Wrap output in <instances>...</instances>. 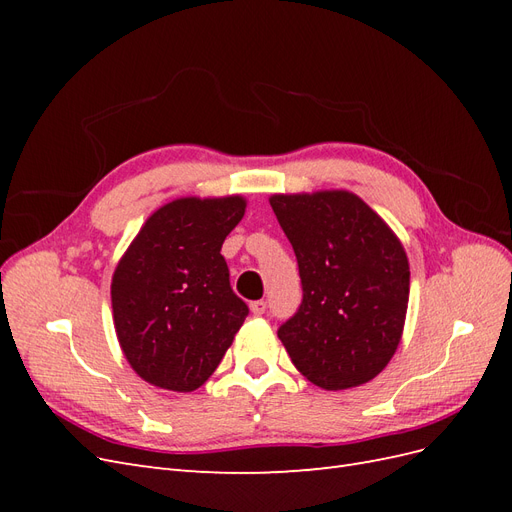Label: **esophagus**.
<instances>
[{
  "instance_id": "1",
  "label": "esophagus",
  "mask_w": 512,
  "mask_h": 512,
  "mask_svg": "<svg viewBox=\"0 0 512 512\" xmlns=\"http://www.w3.org/2000/svg\"><path fill=\"white\" fill-rule=\"evenodd\" d=\"M250 309H252L254 316H262L267 312V303L265 301H254V303H250Z\"/></svg>"
}]
</instances>
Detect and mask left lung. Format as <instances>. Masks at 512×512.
Segmentation results:
<instances>
[{"mask_svg":"<svg viewBox=\"0 0 512 512\" xmlns=\"http://www.w3.org/2000/svg\"><path fill=\"white\" fill-rule=\"evenodd\" d=\"M273 213L297 254L303 301L277 337L324 391L374 380L404 333L410 265L404 245L348 190L273 194Z\"/></svg>","mask_w":512,"mask_h":512,"instance_id":"obj_1","label":"left lung"}]
</instances>
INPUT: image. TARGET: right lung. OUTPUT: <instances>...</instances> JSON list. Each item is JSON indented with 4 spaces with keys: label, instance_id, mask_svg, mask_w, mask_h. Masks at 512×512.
<instances>
[{
    "label": "right lung",
    "instance_id": "add662e5",
    "mask_svg": "<svg viewBox=\"0 0 512 512\" xmlns=\"http://www.w3.org/2000/svg\"><path fill=\"white\" fill-rule=\"evenodd\" d=\"M239 194L183 196L153 211L119 258L113 322L123 356L145 382L190 393L218 369L247 316L220 254L245 215Z\"/></svg>",
    "mask_w": 512,
    "mask_h": 512
}]
</instances>
